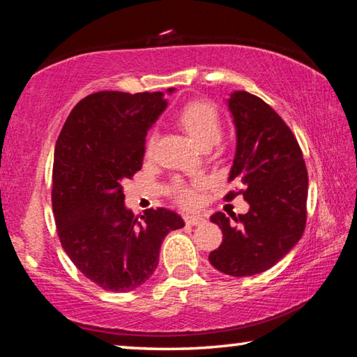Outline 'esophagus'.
<instances>
[{
  "label": "esophagus",
  "instance_id": "esophagus-1",
  "mask_svg": "<svg viewBox=\"0 0 357 357\" xmlns=\"http://www.w3.org/2000/svg\"><path fill=\"white\" fill-rule=\"evenodd\" d=\"M184 220L187 225H200V223L204 222L202 215H189V214L184 215Z\"/></svg>",
  "mask_w": 357,
  "mask_h": 357
}]
</instances>
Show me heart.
Instances as JSON below:
<instances>
[{
    "mask_svg": "<svg viewBox=\"0 0 357 357\" xmlns=\"http://www.w3.org/2000/svg\"><path fill=\"white\" fill-rule=\"evenodd\" d=\"M178 123L183 126L187 134L200 146L209 148L220 140L222 135V118L214 104L208 100H192L181 108L178 113ZM155 134L148 138L146 154L153 153L155 146ZM203 187V181L197 179L185 183L183 179H173L170 192L174 200L181 206L192 208L198 202V190Z\"/></svg>",
    "mask_w": 357,
    "mask_h": 357,
    "instance_id": "obj_1",
    "label": "heart"
}]
</instances>
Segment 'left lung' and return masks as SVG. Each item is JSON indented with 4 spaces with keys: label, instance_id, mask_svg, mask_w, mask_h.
Here are the masks:
<instances>
[{
    "label": "left lung",
    "instance_id": "8db88e82",
    "mask_svg": "<svg viewBox=\"0 0 357 357\" xmlns=\"http://www.w3.org/2000/svg\"><path fill=\"white\" fill-rule=\"evenodd\" d=\"M228 107L238 137L228 181L244 189L227 193L225 200L241 193L250 209L234 217V227L223 213L211 215L223 239L209 261L227 275H255L280 261L304 233L309 176L291 129L263 99L234 91Z\"/></svg>",
    "mask_w": 357,
    "mask_h": 357
}]
</instances>
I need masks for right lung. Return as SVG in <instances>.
<instances>
[{
	"instance_id": "1",
	"label": "right lung",
	"mask_w": 357,
	"mask_h": 357,
	"mask_svg": "<svg viewBox=\"0 0 357 357\" xmlns=\"http://www.w3.org/2000/svg\"><path fill=\"white\" fill-rule=\"evenodd\" d=\"M164 96L89 94L72 108L56 140L52 206L59 243L107 291L143 285L159 263L162 241L184 227L170 209H146L138 220L124 206L123 183L142 170L144 137L165 110Z\"/></svg>"
}]
</instances>
